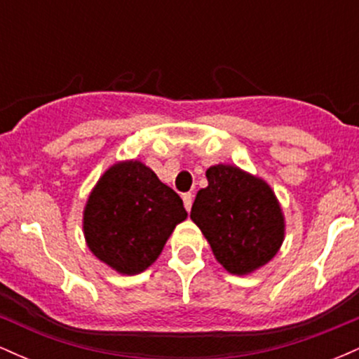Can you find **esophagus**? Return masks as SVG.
<instances>
[{
	"mask_svg": "<svg viewBox=\"0 0 359 359\" xmlns=\"http://www.w3.org/2000/svg\"><path fill=\"white\" fill-rule=\"evenodd\" d=\"M192 194L191 192H187V194H182V199H184V205H185V209H187V212L191 211V208H192Z\"/></svg>",
	"mask_w": 359,
	"mask_h": 359,
	"instance_id": "1",
	"label": "esophagus"
}]
</instances>
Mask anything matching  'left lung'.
Segmentation results:
<instances>
[{
    "label": "left lung",
    "instance_id": "obj_1",
    "mask_svg": "<svg viewBox=\"0 0 359 359\" xmlns=\"http://www.w3.org/2000/svg\"><path fill=\"white\" fill-rule=\"evenodd\" d=\"M205 177L209 185L197 192L191 219L229 273L248 275L282 246L285 222L277 197L265 180L234 165H214Z\"/></svg>",
    "mask_w": 359,
    "mask_h": 359
}]
</instances>
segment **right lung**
<instances>
[{"instance_id": "obj_1", "label": "right lung", "mask_w": 359, "mask_h": 359, "mask_svg": "<svg viewBox=\"0 0 359 359\" xmlns=\"http://www.w3.org/2000/svg\"><path fill=\"white\" fill-rule=\"evenodd\" d=\"M187 217L182 199L138 160L102 174L84 209V236L101 262L123 275L147 270Z\"/></svg>"}]
</instances>
